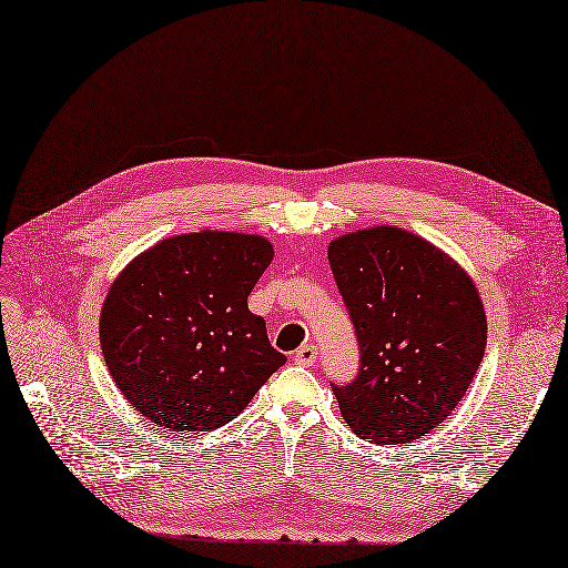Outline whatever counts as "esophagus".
<instances>
[{
	"label": "esophagus",
	"mask_w": 568,
	"mask_h": 568,
	"mask_svg": "<svg viewBox=\"0 0 568 568\" xmlns=\"http://www.w3.org/2000/svg\"><path fill=\"white\" fill-rule=\"evenodd\" d=\"M294 363L303 365V367H313L317 363V348L313 343H305L296 353H294Z\"/></svg>",
	"instance_id": "esophagus-1"
}]
</instances>
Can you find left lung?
Wrapping results in <instances>:
<instances>
[{"instance_id": "left-lung-1", "label": "left lung", "mask_w": 568, "mask_h": 568, "mask_svg": "<svg viewBox=\"0 0 568 568\" xmlns=\"http://www.w3.org/2000/svg\"><path fill=\"white\" fill-rule=\"evenodd\" d=\"M329 265L359 343L355 382L332 386L343 419L376 445L432 434L486 353L474 280L448 253L395 225L334 239Z\"/></svg>"}]
</instances>
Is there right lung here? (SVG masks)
<instances>
[{"instance_id": "1", "label": "right lung", "mask_w": 568, "mask_h": 568, "mask_svg": "<svg viewBox=\"0 0 568 568\" xmlns=\"http://www.w3.org/2000/svg\"><path fill=\"white\" fill-rule=\"evenodd\" d=\"M261 234L168 236L125 265L101 305L99 341L125 400L168 432L242 415L286 357L248 294L272 263Z\"/></svg>"}]
</instances>
